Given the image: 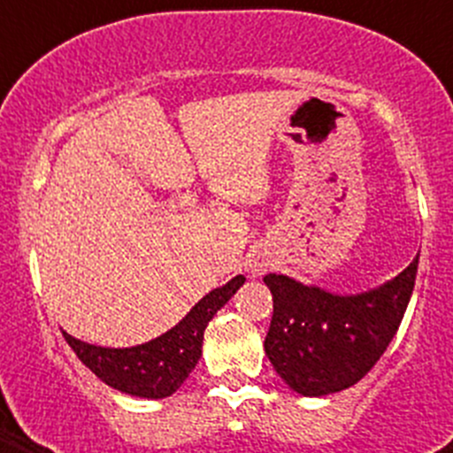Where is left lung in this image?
Wrapping results in <instances>:
<instances>
[{"mask_svg": "<svg viewBox=\"0 0 453 453\" xmlns=\"http://www.w3.org/2000/svg\"><path fill=\"white\" fill-rule=\"evenodd\" d=\"M416 270L418 256L395 280L352 296L287 275L263 277L273 294L265 355L284 383L305 397H322L365 379L400 329Z\"/></svg>", "mask_w": 453, "mask_h": 453, "instance_id": "obj_1", "label": "left lung"}]
</instances>
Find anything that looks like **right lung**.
<instances>
[{"instance_id": "add662e5", "label": "right lung", "mask_w": 453, "mask_h": 453, "mask_svg": "<svg viewBox=\"0 0 453 453\" xmlns=\"http://www.w3.org/2000/svg\"><path fill=\"white\" fill-rule=\"evenodd\" d=\"M244 282H247L244 275L233 277L219 289L209 291L173 329L134 348H101V345L84 343L65 331L63 336L74 355L105 386L134 397L162 400L176 393L197 366L206 324L211 322V317L234 296V291Z\"/></svg>"}]
</instances>
